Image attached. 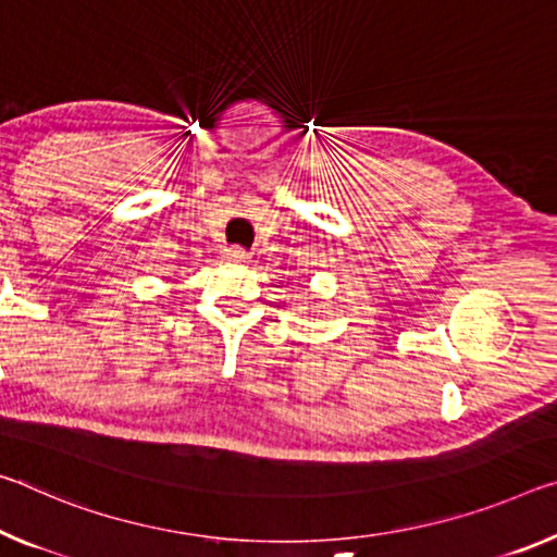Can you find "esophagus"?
Listing matches in <instances>:
<instances>
[{
  "label": "esophagus",
  "instance_id": "obj_1",
  "mask_svg": "<svg viewBox=\"0 0 557 557\" xmlns=\"http://www.w3.org/2000/svg\"><path fill=\"white\" fill-rule=\"evenodd\" d=\"M247 258H250V255H247L243 247H227V250H225V260L227 262L243 264V262H247Z\"/></svg>",
  "mask_w": 557,
  "mask_h": 557
}]
</instances>
